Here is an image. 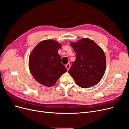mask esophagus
Here are the masks:
<instances>
[{
    "label": "esophagus",
    "instance_id": "34e87169",
    "mask_svg": "<svg viewBox=\"0 0 129 129\" xmlns=\"http://www.w3.org/2000/svg\"><path fill=\"white\" fill-rule=\"evenodd\" d=\"M66 68H67V70L68 71V70H69V68H70V67H71V64H70V63L67 64L66 65Z\"/></svg>",
    "mask_w": 129,
    "mask_h": 129
}]
</instances>
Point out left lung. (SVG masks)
Instances as JSON below:
<instances>
[{
	"label": "left lung",
	"instance_id": "8db88e82",
	"mask_svg": "<svg viewBox=\"0 0 129 129\" xmlns=\"http://www.w3.org/2000/svg\"><path fill=\"white\" fill-rule=\"evenodd\" d=\"M70 44L76 53V60L69 74L81 88L94 86L102 79L106 68V58L103 49L88 38Z\"/></svg>",
	"mask_w": 129,
	"mask_h": 129
}]
</instances>
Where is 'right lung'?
Listing matches in <instances>:
<instances>
[{
  "label": "right lung",
  "mask_w": 129,
  "mask_h": 129,
  "mask_svg": "<svg viewBox=\"0 0 129 129\" xmlns=\"http://www.w3.org/2000/svg\"><path fill=\"white\" fill-rule=\"evenodd\" d=\"M61 44L54 40H45L36 46L29 57L30 73L39 83L48 87L53 86L67 71L61 63L58 50Z\"/></svg>",
  "instance_id": "obj_1"
}]
</instances>
